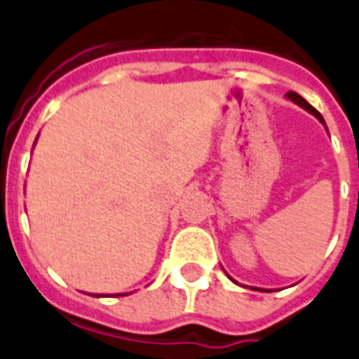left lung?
<instances>
[{
    "mask_svg": "<svg viewBox=\"0 0 359 359\" xmlns=\"http://www.w3.org/2000/svg\"><path fill=\"white\" fill-rule=\"evenodd\" d=\"M285 97H287L289 100H291V102H294V104H297V106H301V108H304V110H306L308 114H312V116H314V118L318 119V121H320L321 126L325 127V131H327V126H325V119L321 118V114L318 112V110H316L314 106L308 104L306 100H304V98H302L301 95H297V93L291 91V93H287ZM228 278H230V276H228ZM230 280H232V278H230ZM232 281H233V283H238V281H236V280H232ZM251 289H259V291H266V293H270V291H272V289H261V287H251Z\"/></svg>",
    "mask_w": 359,
    "mask_h": 359,
    "instance_id": "left-lung-1",
    "label": "left lung"
}]
</instances>
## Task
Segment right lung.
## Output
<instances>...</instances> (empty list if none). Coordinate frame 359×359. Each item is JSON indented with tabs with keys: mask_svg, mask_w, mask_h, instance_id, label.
Here are the masks:
<instances>
[{
	"mask_svg": "<svg viewBox=\"0 0 359 359\" xmlns=\"http://www.w3.org/2000/svg\"><path fill=\"white\" fill-rule=\"evenodd\" d=\"M39 137V135H38ZM38 140V139H36ZM34 146H36V142H34ZM121 294H129V293H118V297H121ZM93 297H104V294H93Z\"/></svg>",
	"mask_w": 359,
	"mask_h": 359,
	"instance_id": "right-lung-1",
	"label": "right lung"
}]
</instances>
